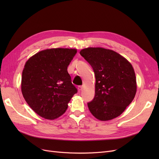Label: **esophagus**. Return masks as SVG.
<instances>
[{
	"label": "esophagus",
	"mask_w": 159,
	"mask_h": 159,
	"mask_svg": "<svg viewBox=\"0 0 159 159\" xmlns=\"http://www.w3.org/2000/svg\"><path fill=\"white\" fill-rule=\"evenodd\" d=\"M83 88H83V86H81V85H80V86H78V91H80H80L83 89Z\"/></svg>",
	"instance_id": "34e87169"
}]
</instances>
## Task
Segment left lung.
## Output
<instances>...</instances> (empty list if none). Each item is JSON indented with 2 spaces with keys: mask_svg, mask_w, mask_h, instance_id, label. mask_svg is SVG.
<instances>
[{
  "mask_svg": "<svg viewBox=\"0 0 159 159\" xmlns=\"http://www.w3.org/2000/svg\"><path fill=\"white\" fill-rule=\"evenodd\" d=\"M80 53L92 67L95 75V97L88 103L91 113L104 121L117 117L137 92L131 64L117 52L103 48H86Z\"/></svg>",
  "mask_w": 159,
  "mask_h": 159,
  "instance_id": "1",
  "label": "left lung"
}]
</instances>
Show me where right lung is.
<instances>
[{
  "label": "right lung",
  "mask_w": 159,
  "mask_h": 159,
  "mask_svg": "<svg viewBox=\"0 0 159 159\" xmlns=\"http://www.w3.org/2000/svg\"><path fill=\"white\" fill-rule=\"evenodd\" d=\"M76 53L74 48L46 49L33 55L25 63L22 93L30 108L40 117L49 120L58 118L78 92L68 72V66Z\"/></svg>",
  "instance_id": "1"
}]
</instances>
